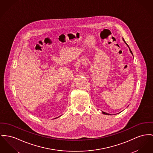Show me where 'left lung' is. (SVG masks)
<instances>
[{"label": "left lung", "mask_w": 153, "mask_h": 153, "mask_svg": "<svg viewBox=\"0 0 153 153\" xmlns=\"http://www.w3.org/2000/svg\"><path fill=\"white\" fill-rule=\"evenodd\" d=\"M123 41L124 42V43H126V45L128 46V47H129V46H128V45L126 44V41L124 40V38H123ZM129 51H130V52H131V53L132 54V55H133V54H132V51L131 50V49L129 48ZM102 113L103 114H108V115H109V114H108V113H105V112H104V111H102Z\"/></svg>", "instance_id": "8db88e82"}]
</instances>
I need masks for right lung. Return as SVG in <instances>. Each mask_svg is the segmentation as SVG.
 <instances>
[{"mask_svg":"<svg viewBox=\"0 0 153 153\" xmlns=\"http://www.w3.org/2000/svg\"><path fill=\"white\" fill-rule=\"evenodd\" d=\"M57 118H58V117H57Z\"/></svg>","mask_w":153,"mask_h":153,"instance_id":"add662e5","label":"right lung"}]
</instances>
